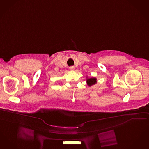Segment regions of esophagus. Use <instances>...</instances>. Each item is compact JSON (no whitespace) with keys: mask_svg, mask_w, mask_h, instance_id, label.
Instances as JSON below:
<instances>
[{"mask_svg":"<svg viewBox=\"0 0 149 149\" xmlns=\"http://www.w3.org/2000/svg\"><path fill=\"white\" fill-rule=\"evenodd\" d=\"M70 69L71 70H74L75 69V67H70Z\"/></svg>","mask_w":149,"mask_h":149,"instance_id":"34e87169","label":"esophagus"}]
</instances>
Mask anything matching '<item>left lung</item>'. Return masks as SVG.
<instances>
[{"instance_id": "8db88e82", "label": "left lung", "mask_w": 149, "mask_h": 149, "mask_svg": "<svg viewBox=\"0 0 149 149\" xmlns=\"http://www.w3.org/2000/svg\"><path fill=\"white\" fill-rule=\"evenodd\" d=\"M97 79L95 77H91V78H88L86 79V82L88 86H91L93 85H95L97 82Z\"/></svg>"}]
</instances>
